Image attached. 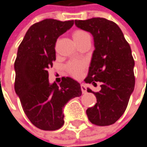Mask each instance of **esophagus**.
I'll return each instance as SVG.
<instances>
[{
	"label": "esophagus",
	"mask_w": 147,
	"mask_h": 147,
	"mask_svg": "<svg viewBox=\"0 0 147 147\" xmlns=\"http://www.w3.org/2000/svg\"><path fill=\"white\" fill-rule=\"evenodd\" d=\"M81 89H82V91L83 94L86 93V86H85V85H83V84L81 85Z\"/></svg>",
	"instance_id": "34e87169"
}]
</instances>
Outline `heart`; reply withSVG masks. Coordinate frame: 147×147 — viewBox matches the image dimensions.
Listing matches in <instances>:
<instances>
[{
	"label": "heart",
	"instance_id": "obj_1",
	"mask_svg": "<svg viewBox=\"0 0 147 147\" xmlns=\"http://www.w3.org/2000/svg\"><path fill=\"white\" fill-rule=\"evenodd\" d=\"M72 37H73L75 43L76 44H78V43L82 42V41L85 40L90 38V36L85 30H77L73 32ZM84 67H85L84 63L78 62V61H71V62H70L67 65V66H66L68 71L73 76H75V77H77V76H79L82 74V70L84 69Z\"/></svg>",
	"mask_w": 147,
	"mask_h": 147
}]
</instances>
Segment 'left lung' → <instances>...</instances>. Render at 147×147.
<instances>
[{
  "mask_svg": "<svg viewBox=\"0 0 147 147\" xmlns=\"http://www.w3.org/2000/svg\"><path fill=\"white\" fill-rule=\"evenodd\" d=\"M75 25L90 32L94 40L95 51L86 83L100 82V90L88 92L96 97L94 107L86 110L92 124L110 125L123 115L135 87L134 61L131 47L120 27L105 18L75 21Z\"/></svg>",
  "mask_w": 147,
  "mask_h": 147,
  "instance_id": "obj_1",
  "label": "left lung"
}]
</instances>
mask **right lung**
<instances>
[{
	"label": "right lung",
	"mask_w": 147,
	"mask_h": 147,
	"mask_svg": "<svg viewBox=\"0 0 147 147\" xmlns=\"http://www.w3.org/2000/svg\"><path fill=\"white\" fill-rule=\"evenodd\" d=\"M74 21L46 19L35 23L20 44L15 61V91L30 121L44 131H56L64 124L63 108L72 98L82 96L79 82L62 77L61 83L49 82L48 68L56 60L58 37Z\"/></svg>",
	"instance_id": "add662e5"
}]
</instances>
